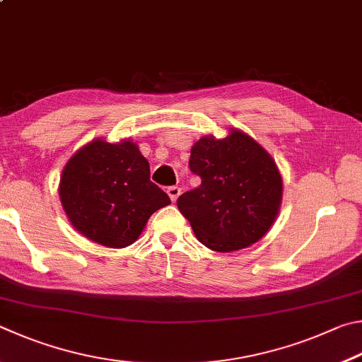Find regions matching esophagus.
<instances>
[{"label":"esophagus","mask_w":362,"mask_h":362,"mask_svg":"<svg viewBox=\"0 0 362 362\" xmlns=\"http://www.w3.org/2000/svg\"><path fill=\"white\" fill-rule=\"evenodd\" d=\"M167 194H168V197L173 200V202H176V199L180 197V194H181V187H177V186H170L168 189H167Z\"/></svg>","instance_id":"34e87169"}]
</instances>
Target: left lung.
Listing matches in <instances>:
<instances>
[{
  "mask_svg": "<svg viewBox=\"0 0 362 362\" xmlns=\"http://www.w3.org/2000/svg\"><path fill=\"white\" fill-rule=\"evenodd\" d=\"M189 168L200 186L176 200L206 248L230 252L261 240L280 210L283 182L274 158L243 132L199 139Z\"/></svg>",
  "mask_w": 362,
  "mask_h": 362,
  "instance_id": "1",
  "label": "left lung"
}]
</instances>
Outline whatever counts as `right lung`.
<instances>
[{"instance_id":"1","label":"right lung","mask_w":362,"mask_h":362,"mask_svg":"<svg viewBox=\"0 0 362 362\" xmlns=\"http://www.w3.org/2000/svg\"><path fill=\"white\" fill-rule=\"evenodd\" d=\"M66 216L82 235L110 248L132 245L170 197L151 181L149 162L132 141L95 139L69 158L60 180Z\"/></svg>"}]
</instances>
